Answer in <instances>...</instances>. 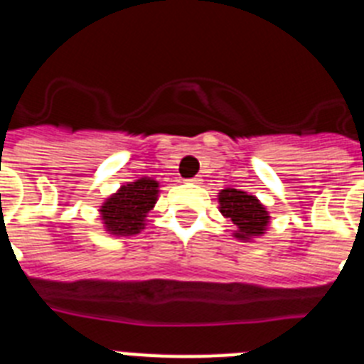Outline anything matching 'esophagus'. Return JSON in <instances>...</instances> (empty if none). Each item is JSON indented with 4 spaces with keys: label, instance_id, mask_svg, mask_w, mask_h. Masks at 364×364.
Here are the masks:
<instances>
[{
    "label": "esophagus",
    "instance_id": "1",
    "mask_svg": "<svg viewBox=\"0 0 364 364\" xmlns=\"http://www.w3.org/2000/svg\"><path fill=\"white\" fill-rule=\"evenodd\" d=\"M188 182H191V184H202V178L200 176H195V178H189Z\"/></svg>",
    "mask_w": 364,
    "mask_h": 364
}]
</instances>
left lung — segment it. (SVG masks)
<instances>
[{
    "label": "left lung",
    "instance_id": "8db88e82",
    "mask_svg": "<svg viewBox=\"0 0 364 364\" xmlns=\"http://www.w3.org/2000/svg\"><path fill=\"white\" fill-rule=\"evenodd\" d=\"M218 211L233 222V237L242 242H252L268 231L269 211L255 197L240 189L226 188L217 195Z\"/></svg>",
    "mask_w": 364,
    "mask_h": 364
}]
</instances>
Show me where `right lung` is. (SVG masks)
<instances>
[{
    "mask_svg": "<svg viewBox=\"0 0 364 364\" xmlns=\"http://www.w3.org/2000/svg\"><path fill=\"white\" fill-rule=\"evenodd\" d=\"M159 180L149 176L120 186L100 205V220L104 231L114 237H133L146 230L147 215L159 200Z\"/></svg>",
    "mask_w": 364,
    "mask_h": 364,
    "instance_id": "right-lung-1",
    "label": "right lung"
}]
</instances>
